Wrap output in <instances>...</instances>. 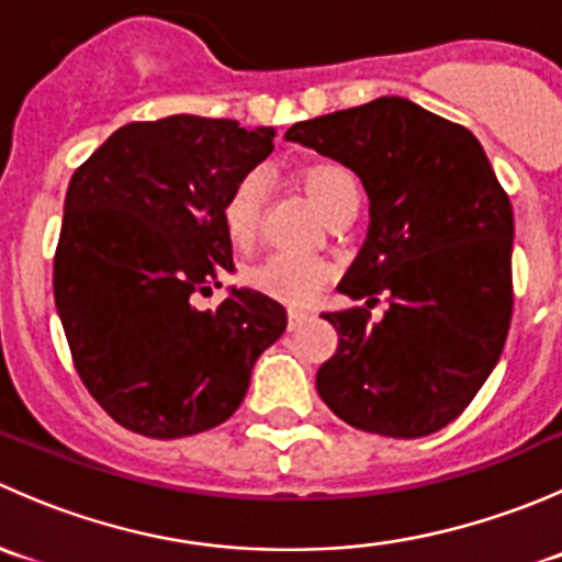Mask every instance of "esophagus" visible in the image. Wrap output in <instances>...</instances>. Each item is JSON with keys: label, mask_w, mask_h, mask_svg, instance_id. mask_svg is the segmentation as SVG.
Here are the masks:
<instances>
[{"label": "esophagus", "mask_w": 562, "mask_h": 562, "mask_svg": "<svg viewBox=\"0 0 562 562\" xmlns=\"http://www.w3.org/2000/svg\"><path fill=\"white\" fill-rule=\"evenodd\" d=\"M307 317H310V313H304V310H291V313H288V328H291V331H296V328L302 326Z\"/></svg>", "instance_id": "obj_1"}]
</instances>
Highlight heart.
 Returning a JSON list of instances; mask_svg holds the SVG:
<instances>
[{"label": "heart", "mask_w": 562, "mask_h": 562, "mask_svg": "<svg viewBox=\"0 0 562 562\" xmlns=\"http://www.w3.org/2000/svg\"><path fill=\"white\" fill-rule=\"evenodd\" d=\"M302 187L317 206V212L326 217L342 198L359 192V179L350 168L339 166V162H313L302 171ZM260 203H263L260 173L241 176L225 195L223 209H220V223H223L225 236L234 247L245 249L252 245L260 225ZM328 274H331V269L315 258L271 255V258L249 266L245 271V282L263 296L288 304V307H307L323 291Z\"/></svg>", "instance_id": "1"}]
</instances>
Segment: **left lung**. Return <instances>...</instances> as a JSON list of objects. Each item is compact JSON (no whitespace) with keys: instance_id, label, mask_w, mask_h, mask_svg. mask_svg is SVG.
Wrapping results in <instances>:
<instances>
[{"instance_id":"1","label":"left lung","mask_w":562,"mask_h":562,"mask_svg":"<svg viewBox=\"0 0 562 562\" xmlns=\"http://www.w3.org/2000/svg\"><path fill=\"white\" fill-rule=\"evenodd\" d=\"M285 138L342 162L370 198L367 239L339 282L364 304L323 313L339 345L317 394L364 432H438L484 386L512 323L514 212L484 146L405 98L299 122ZM381 292L390 310L370 322Z\"/></svg>"}]
</instances>
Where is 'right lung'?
Segmentation results:
<instances>
[{
	"label": "right lung",
	"mask_w": 562,
	"mask_h": 562,
	"mask_svg": "<svg viewBox=\"0 0 562 562\" xmlns=\"http://www.w3.org/2000/svg\"><path fill=\"white\" fill-rule=\"evenodd\" d=\"M271 127L192 113L133 122L72 173L54 258L56 313L83 386L122 427L171 440L228 422L282 337L280 302L228 288L231 187L274 149Z\"/></svg>",
	"instance_id": "obj_1"
}]
</instances>
